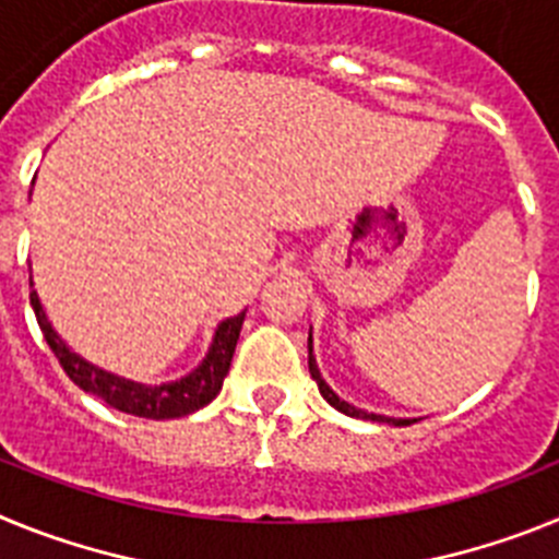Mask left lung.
<instances>
[{
    "mask_svg": "<svg viewBox=\"0 0 559 559\" xmlns=\"http://www.w3.org/2000/svg\"><path fill=\"white\" fill-rule=\"evenodd\" d=\"M308 369H310V378H313L316 386H319V392H322V397L328 400V403L335 408V412L347 414V417H355V419H372V423H389V426H412V423H417V419L383 417V414L364 412V408H355L353 403H347V400H341L338 394H335L333 389L328 386V380L322 378V372H319V364H316V355H313V333L308 335Z\"/></svg>",
    "mask_w": 559,
    "mask_h": 559,
    "instance_id": "1",
    "label": "left lung"
}]
</instances>
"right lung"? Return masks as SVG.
<instances>
[{"label": "right lung", "instance_id": "right-lung-1", "mask_svg": "<svg viewBox=\"0 0 559 559\" xmlns=\"http://www.w3.org/2000/svg\"><path fill=\"white\" fill-rule=\"evenodd\" d=\"M29 288H33V276H29ZM29 305L36 310L38 328H41L49 349H52L56 358L61 360L63 372L69 374L72 383H78L83 392L100 397L103 403H108V406L117 408V412L145 419L187 417V414L199 412V408H204L206 403H212V400L218 397L221 386H224V378L229 374L231 355H235L240 328H243L246 319V310L243 313L224 319V322L215 328L210 349H206L204 360H201L199 367L192 369V372H187L185 378L151 386V383H140V380H128L122 378V374L106 372V369L95 367L92 360L72 353V347L56 333L52 322H49L47 313H44L38 290H29Z\"/></svg>", "mask_w": 559, "mask_h": 559}]
</instances>
